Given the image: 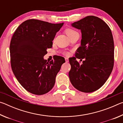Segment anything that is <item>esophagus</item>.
<instances>
[{
  "label": "esophagus",
  "instance_id": "esophagus-1",
  "mask_svg": "<svg viewBox=\"0 0 123 123\" xmlns=\"http://www.w3.org/2000/svg\"><path fill=\"white\" fill-rule=\"evenodd\" d=\"M65 61H66V63H67V62H68V61H69V59H68V58L65 57Z\"/></svg>",
  "mask_w": 123,
  "mask_h": 123
}]
</instances>
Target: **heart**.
Returning <instances> with one entry per match:
<instances>
[{
	"label": "heart",
	"mask_w": 123,
	"mask_h": 123,
	"mask_svg": "<svg viewBox=\"0 0 123 123\" xmlns=\"http://www.w3.org/2000/svg\"><path fill=\"white\" fill-rule=\"evenodd\" d=\"M76 32L75 31H74V30H72V29H67L66 30V34L67 35V36L69 37L70 35H72V34H74V33H76Z\"/></svg>",
	"instance_id": "b5f03b06"
}]
</instances>
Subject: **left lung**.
I'll return each instance as SVG.
<instances>
[{
	"label": "left lung",
	"instance_id": "8db88e82",
	"mask_svg": "<svg viewBox=\"0 0 123 123\" xmlns=\"http://www.w3.org/2000/svg\"><path fill=\"white\" fill-rule=\"evenodd\" d=\"M71 26L81 32V46L75 56L70 57V82L85 93L98 90L106 81L114 64V42L111 29L100 18L86 17ZM80 59V65L77 60Z\"/></svg>",
	"mask_w": 123,
	"mask_h": 123
}]
</instances>
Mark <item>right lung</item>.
Here are the masks:
<instances>
[{
	"mask_svg": "<svg viewBox=\"0 0 123 123\" xmlns=\"http://www.w3.org/2000/svg\"><path fill=\"white\" fill-rule=\"evenodd\" d=\"M63 24L29 19L13 34L10 45L11 68L18 82L29 92L44 94L55 85L65 60L57 56L49 62L43 57L47 49L53 46L52 41Z\"/></svg>",
	"mask_w": 123,
	"mask_h": 123,
	"instance_id": "right-lung-1",
	"label": "right lung"
}]
</instances>
